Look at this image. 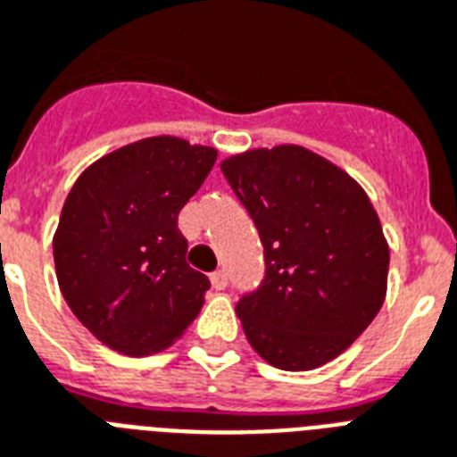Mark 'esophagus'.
<instances>
[{
  "mask_svg": "<svg viewBox=\"0 0 457 457\" xmlns=\"http://www.w3.org/2000/svg\"><path fill=\"white\" fill-rule=\"evenodd\" d=\"M211 287L216 288V291H222V288L228 287V272H225V270H218V272L211 274Z\"/></svg>",
  "mask_w": 457,
  "mask_h": 457,
  "instance_id": "34e87169",
  "label": "esophagus"
}]
</instances>
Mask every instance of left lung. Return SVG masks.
Masks as SVG:
<instances>
[{
  "label": "left lung",
  "mask_w": 457,
  "mask_h": 457,
  "mask_svg": "<svg viewBox=\"0 0 457 457\" xmlns=\"http://www.w3.org/2000/svg\"><path fill=\"white\" fill-rule=\"evenodd\" d=\"M220 169L265 248V279L237 303L248 343L281 370L324 366L387 293L389 246L369 195L300 145L241 152Z\"/></svg>",
  "instance_id": "1"
}]
</instances>
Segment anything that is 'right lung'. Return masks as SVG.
Masks as SVG:
<instances>
[{
  "label": "right lung",
  "mask_w": 457,
  "mask_h": 457,
  "mask_svg": "<svg viewBox=\"0 0 457 457\" xmlns=\"http://www.w3.org/2000/svg\"><path fill=\"white\" fill-rule=\"evenodd\" d=\"M218 150L176 136L136 140L88 166L62 204L54 235L58 287L110 350H166L195 321L209 277L187 265L178 213Z\"/></svg>",
  "instance_id": "right-lung-1"
}]
</instances>
